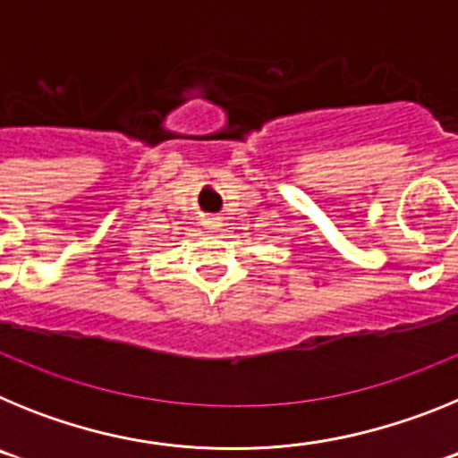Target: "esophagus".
Segmentation results:
<instances>
[{"instance_id":"1","label":"esophagus","mask_w":458,"mask_h":458,"mask_svg":"<svg viewBox=\"0 0 458 458\" xmlns=\"http://www.w3.org/2000/svg\"><path fill=\"white\" fill-rule=\"evenodd\" d=\"M206 226H208V229H217V226H222L220 217H208V220H206Z\"/></svg>"}]
</instances>
